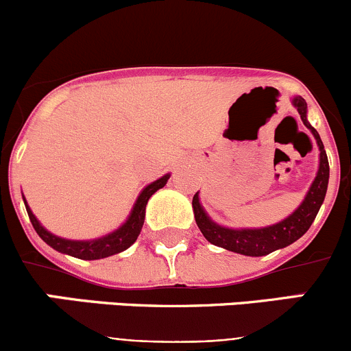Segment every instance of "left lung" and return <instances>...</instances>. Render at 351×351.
<instances>
[{"mask_svg": "<svg viewBox=\"0 0 351 351\" xmlns=\"http://www.w3.org/2000/svg\"><path fill=\"white\" fill-rule=\"evenodd\" d=\"M292 105L297 108L304 125L311 130V134L316 139L317 147H319V168H317L316 178L311 183L304 200L300 202V205L292 214L287 215L285 219H282L277 224L265 226V228L234 229L226 228V226H221L212 221L207 212H205V208L202 207L200 197H198L197 192L192 200L193 215H195L198 229H200L202 234H204V238L208 243L215 244L219 247H224L228 251H232V253L244 254V256H265V254H270L271 251L282 250V247L295 243L297 239L306 234L307 229L314 222L321 205H323L324 197H326L329 180L328 156L319 134L307 120L306 100L302 97H293Z\"/></svg>", "mask_w": 351, "mask_h": 351, "instance_id": "left-lung-1", "label": "left lung"}]
</instances>
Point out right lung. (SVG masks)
<instances>
[{"label":"right lung","instance_id":"add662e5","mask_svg":"<svg viewBox=\"0 0 351 351\" xmlns=\"http://www.w3.org/2000/svg\"><path fill=\"white\" fill-rule=\"evenodd\" d=\"M169 173H166L165 176H161L156 182L149 183L147 186H144L143 192L137 197L136 204H134L132 210H130L127 221L120 226L115 231L108 232V234L101 236V238L97 239H86V241H76V239H64L59 238V236L52 234L51 231L44 228V226L38 222V219L35 217L32 208L28 207L27 200H25V207H27V214L30 217L32 226L37 231V234L40 236L42 241H45L51 247H54L59 253L69 254V256L80 258V260H101V258L112 256V254L120 253V251H125L127 247L132 246L136 243L137 236L141 234V229H143L144 217H146V205L147 200L158 192L159 189L168 183Z\"/></svg>","mask_w":351,"mask_h":351}]
</instances>
